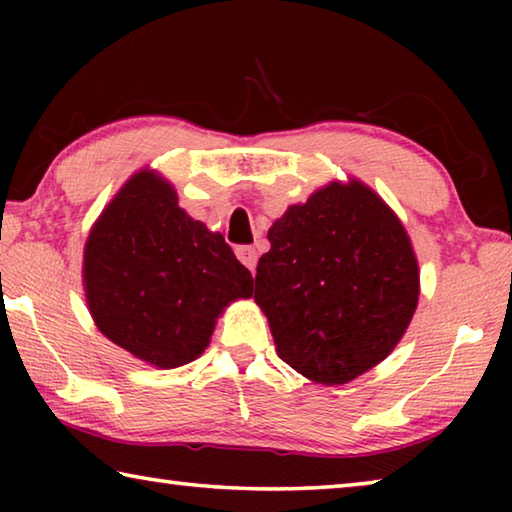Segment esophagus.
<instances>
[{"instance_id":"34e87169","label":"esophagus","mask_w":512,"mask_h":512,"mask_svg":"<svg viewBox=\"0 0 512 512\" xmlns=\"http://www.w3.org/2000/svg\"><path fill=\"white\" fill-rule=\"evenodd\" d=\"M235 255L239 257V262L244 264L250 273H255V266H257V253L253 246H237L235 248Z\"/></svg>"}]
</instances>
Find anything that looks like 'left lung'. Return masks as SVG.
<instances>
[{"label":"left lung","mask_w":512,"mask_h":512,"mask_svg":"<svg viewBox=\"0 0 512 512\" xmlns=\"http://www.w3.org/2000/svg\"><path fill=\"white\" fill-rule=\"evenodd\" d=\"M259 257L255 302L277 357L316 384H348L395 350L418 307L420 268L402 221L361 180L291 205Z\"/></svg>","instance_id":"obj_1"}]
</instances>
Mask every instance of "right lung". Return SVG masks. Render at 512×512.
Returning <instances> with one entry per match:
<instances>
[{"mask_svg": "<svg viewBox=\"0 0 512 512\" xmlns=\"http://www.w3.org/2000/svg\"><path fill=\"white\" fill-rule=\"evenodd\" d=\"M83 289L106 339L169 370L201 357L223 309L253 296V275L178 205L169 180L142 169L92 225Z\"/></svg>", "mask_w": 512, "mask_h": 512, "instance_id": "obj_1", "label": "right lung"}]
</instances>
